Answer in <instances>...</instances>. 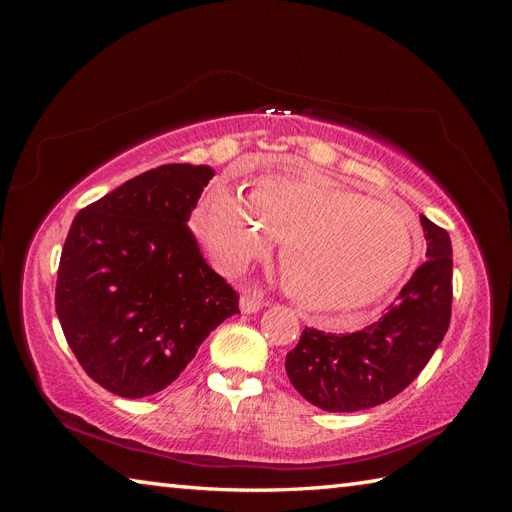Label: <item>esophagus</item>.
Masks as SVG:
<instances>
[{"instance_id":"34e87169","label":"esophagus","mask_w":512,"mask_h":512,"mask_svg":"<svg viewBox=\"0 0 512 512\" xmlns=\"http://www.w3.org/2000/svg\"><path fill=\"white\" fill-rule=\"evenodd\" d=\"M239 305H241V312L243 314H256L258 309H262V307L267 305V299H265V294H262L260 290H243Z\"/></svg>"}]
</instances>
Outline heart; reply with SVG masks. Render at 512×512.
<instances>
[{"label": "heart", "instance_id": "obj_1", "mask_svg": "<svg viewBox=\"0 0 512 512\" xmlns=\"http://www.w3.org/2000/svg\"><path fill=\"white\" fill-rule=\"evenodd\" d=\"M200 239L239 273L284 241L286 292L309 312H356L393 288L421 250V228L397 203L320 173H273L250 196L215 183L194 213Z\"/></svg>", "mask_w": 512, "mask_h": 512}]
</instances>
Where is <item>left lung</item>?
<instances>
[{
    "mask_svg": "<svg viewBox=\"0 0 512 512\" xmlns=\"http://www.w3.org/2000/svg\"><path fill=\"white\" fill-rule=\"evenodd\" d=\"M427 260L386 314L354 333L305 327L286 354V374L309 404L356 412L384 404L421 374L448 331L453 247L448 232L421 215Z\"/></svg>",
    "mask_w": 512,
    "mask_h": 512,
    "instance_id": "1",
    "label": "left lung"
}]
</instances>
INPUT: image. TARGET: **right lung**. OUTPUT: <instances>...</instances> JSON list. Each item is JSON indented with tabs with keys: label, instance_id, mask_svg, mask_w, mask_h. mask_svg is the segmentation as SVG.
<instances>
[{
	"label": "right lung",
	"instance_id": "obj_1",
	"mask_svg": "<svg viewBox=\"0 0 512 512\" xmlns=\"http://www.w3.org/2000/svg\"><path fill=\"white\" fill-rule=\"evenodd\" d=\"M213 168L164 164L76 213L55 309L85 374L119 397L160 393L239 312L188 226Z\"/></svg>",
	"mask_w": 512,
	"mask_h": 512
}]
</instances>
